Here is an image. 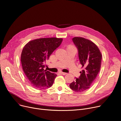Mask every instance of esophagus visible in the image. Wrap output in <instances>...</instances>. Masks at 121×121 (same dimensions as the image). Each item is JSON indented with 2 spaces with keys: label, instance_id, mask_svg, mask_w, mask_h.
<instances>
[{
  "label": "esophagus",
  "instance_id": "1",
  "mask_svg": "<svg viewBox=\"0 0 121 121\" xmlns=\"http://www.w3.org/2000/svg\"><path fill=\"white\" fill-rule=\"evenodd\" d=\"M60 73H61L62 74H63V75H65V74H67V73H64V72H60Z\"/></svg>",
  "mask_w": 121,
  "mask_h": 121
}]
</instances>
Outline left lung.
<instances>
[{
    "instance_id": "obj_1",
    "label": "left lung",
    "mask_w": 121,
    "mask_h": 121,
    "mask_svg": "<svg viewBox=\"0 0 121 121\" xmlns=\"http://www.w3.org/2000/svg\"><path fill=\"white\" fill-rule=\"evenodd\" d=\"M73 41L78 49L79 60L84 70L80 72L79 78H75L69 86L75 92H82L90 88L99 72L102 55L98 46L88 39L75 37Z\"/></svg>"
}]
</instances>
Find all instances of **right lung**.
<instances>
[{
  "mask_svg": "<svg viewBox=\"0 0 121 121\" xmlns=\"http://www.w3.org/2000/svg\"><path fill=\"white\" fill-rule=\"evenodd\" d=\"M62 40L57 37L38 38L24 46L21 57L22 65L29 82L34 87L45 89L52 86L57 75L45 70V64Z\"/></svg>",
  "mask_w": 121,
  "mask_h": 121,
  "instance_id": "right-lung-1",
  "label": "right lung"
}]
</instances>
